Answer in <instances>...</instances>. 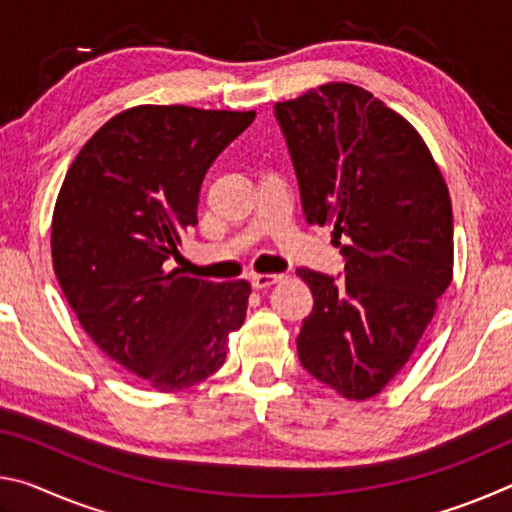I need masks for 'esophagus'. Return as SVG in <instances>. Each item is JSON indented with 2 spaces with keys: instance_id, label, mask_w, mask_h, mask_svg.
Wrapping results in <instances>:
<instances>
[{
  "instance_id": "34e87169",
  "label": "esophagus",
  "mask_w": 512,
  "mask_h": 512,
  "mask_svg": "<svg viewBox=\"0 0 512 512\" xmlns=\"http://www.w3.org/2000/svg\"><path fill=\"white\" fill-rule=\"evenodd\" d=\"M280 280H282V275H277V273H253L250 275V284H253L255 289H266Z\"/></svg>"
}]
</instances>
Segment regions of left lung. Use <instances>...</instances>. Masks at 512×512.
<instances>
[{
	"instance_id": "1",
	"label": "left lung",
	"mask_w": 512,
	"mask_h": 512,
	"mask_svg": "<svg viewBox=\"0 0 512 512\" xmlns=\"http://www.w3.org/2000/svg\"><path fill=\"white\" fill-rule=\"evenodd\" d=\"M309 223L334 225L345 275L298 268L314 309L298 334L311 377L348 400L377 395L409 361L452 284L454 221L418 131L350 83L275 103Z\"/></svg>"
}]
</instances>
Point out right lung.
Here are the masks:
<instances>
[{
  "instance_id": "add662e5",
  "label": "right lung",
  "mask_w": 512,
  "mask_h": 512,
  "mask_svg": "<svg viewBox=\"0 0 512 512\" xmlns=\"http://www.w3.org/2000/svg\"><path fill=\"white\" fill-rule=\"evenodd\" d=\"M255 112L137 106L103 124L69 167L51 221V257L90 339L155 391L223 366L250 284L171 268L198 223L207 169Z\"/></svg>"
}]
</instances>
